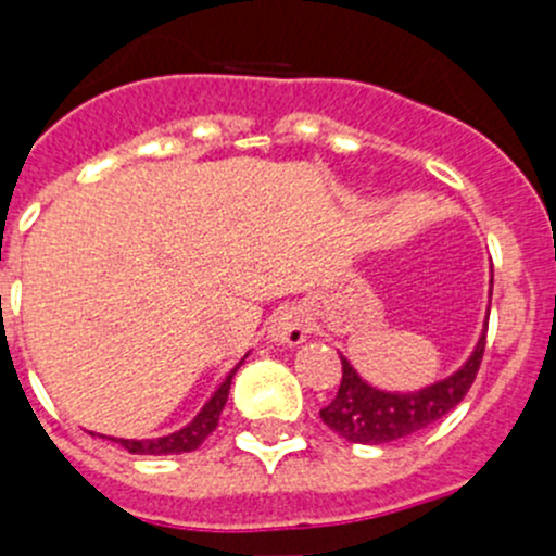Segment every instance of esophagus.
Returning a JSON list of instances; mask_svg holds the SVG:
<instances>
[{
  "label": "esophagus",
  "mask_w": 556,
  "mask_h": 556,
  "mask_svg": "<svg viewBox=\"0 0 556 556\" xmlns=\"http://www.w3.org/2000/svg\"><path fill=\"white\" fill-rule=\"evenodd\" d=\"M312 323L309 314L301 306H288V309H279L268 319V341L279 346H295L309 336Z\"/></svg>",
  "instance_id": "1"
}]
</instances>
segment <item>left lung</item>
<instances>
[{"mask_svg": "<svg viewBox=\"0 0 556 556\" xmlns=\"http://www.w3.org/2000/svg\"><path fill=\"white\" fill-rule=\"evenodd\" d=\"M486 323H490V306H486L479 341L473 344L468 361L457 371H452L450 377L419 387V390H384V387L371 384L341 355L344 377H341L339 395L330 401V406L319 412V417L341 439L368 446L390 444V441L406 439V435L430 428V425L446 417L468 395L470 384H473L476 374H479L481 355H484Z\"/></svg>", "mask_w": 556, "mask_h": 556, "instance_id": "obj_1", "label": "left lung"}]
</instances>
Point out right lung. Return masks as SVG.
<instances>
[{
    "instance_id": "1",
    "label": "right lung",
    "mask_w": 556,
    "mask_h": 556,
    "mask_svg": "<svg viewBox=\"0 0 556 556\" xmlns=\"http://www.w3.org/2000/svg\"><path fill=\"white\" fill-rule=\"evenodd\" d=\"M244 357L231 368V371H228V377L223 379L220 387H217L215 392H212L210 401L201 406V412L195 414L188 425H182L179 430H174V433L159 435V439H115V435H102V439L115 441V444L123 446L128 454H182V452L199 450V446L204 444L206 435L217 428V419H220L223 406H226V401H228V390H231L233 374L242 368Z\"/></svg>"
}]
</instances>
